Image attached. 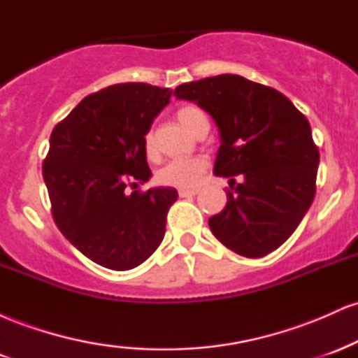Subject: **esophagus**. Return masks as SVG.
Returning a JSON list of instances; mask_svg holds the SVG:
<instances>
[{
    "label": "esophagus",
    "instance_id": "1",
    "mask_svg": "<svg viewBox=\"0 0 358 358\" xmlns=\"http://www.w3.org/2000/svg\"><path fill=\"white\" fill-rule=\"evenodd\" d=\"M199 193V190H178V195L182 196V199H185V196H193Z\"/></svg>",
    "mask_w": 358,
    "mask_h": 358
}]
</instances>
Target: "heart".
Instances as JSON below:
<instances>
[{"mask_svg":"<svg viewBox=\"0 0 358 358\" xmlns=\"http://www.w3.org/2000/svg\"><path fill=\"white\" fill-rule=\"evenodd\" d=\"M176 119L185 129L190 131L192 134H196L205 126H208L207 117H205L203 110L195 108V106H183L176 110ZM145 150L148 156H153V136L146 134L145 136ZM207 159L202 156H192V158H176L166 163L162 170L158 171L156 178L162 185L168 187L183 188V190H190L195 188L196 185L202 182V176L207 171Z\"/></svg>","mask_w":358,"mask_h":358,"instance_id":"heart-1","label":"heart"}]
</instances>
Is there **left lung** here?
Instances as JSON below:
<instances>
[{
    "label": "left lung",
    "mask_w": 358,
    "mask_h": 358,
    "mask_svg": "<svg viewBox=\"0 0 358 358\" xmlns=\"http://www.w3.org/2000/svg\"><path fill=\"white\" fill-rule=\"evenodd\" d=\"M213 117L222 145L213 173L243 182L208 219L213 236L244 257H262L287 241L313 203L320 153L308 119L268 85L241 76L207 77L175 89Z\"/></svg>",
    "instance_id": "left-lung-1"
}]
</instances>
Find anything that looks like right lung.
Returning <instances> with one entry per match:
<instances>
[{"label": "right lung", "instance_id": "1", "mask_svg": "<svg viewBox=\"0 0 358 358\" xmlns=\"http://www.w3.org/2000/svg\"><path fill=\"white\" fill-rule=\"evenodd\" d=\"M170 89L116 84L84 97L53 127L43 180L59 231L102 268L143 264L165 237L175 188L133 192L150 180L145 136Z\"/></svg>", "mask_w": 358, "mask_h": 358}]
</instances>
